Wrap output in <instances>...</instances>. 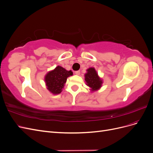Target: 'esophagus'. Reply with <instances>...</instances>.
I'll return each mask as SVG.
<instances>
[{"mask_svg":"<svg viewBox=\"0 0 153 153\" xmlns=\"http://www.w3.org/2000/svg\"><path fill=\"white\" fill-rule=\"evenodd\" d=\"M75 73L76 74V75H79L80 74V71H76L75 72Z\"/></svg>","mask_w":153,"mask_h":153,"instance_id":"34e87169","label":"esophagus"}]
</instances>
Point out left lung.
Wrapping results in <instances>:
<instances>
[{"instance_id":"obj_1","label":"left lung","mask_w":153,"mask_h":153,"mask_svg":"<svg viewBox=\"0 0 153 153\" xmlns=\"http://www.w3.org/2000/svg\"><path fill=\"white\" fill-rule=\"evenodd\" d=\"M87 73L85 74V80L87 85L91 88V91L100 89L102 85L103 81L99 77L95 69L90 68L87 69Z\"/></svg>"}]
</instances>
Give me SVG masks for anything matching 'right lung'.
<instances>
[{
    "label": "right lung",
    "mask_w": 153,
    "mask_h": 153,
    "mask_svg": "<svg viewBox=\"0 0 153 153\" xmlns=\"http://www.w3.org/2000/svg\"><path fill=\"white\" fill-rule=\"evenodd\" d=\"M73 75V72L67 71L64 68L58 66L53 70L49 71L45 76V82L47 89L53 94H59L62 91L67 78Z\"/></svg>",
    "instance_id": "add662e5"
}]
</instances>
